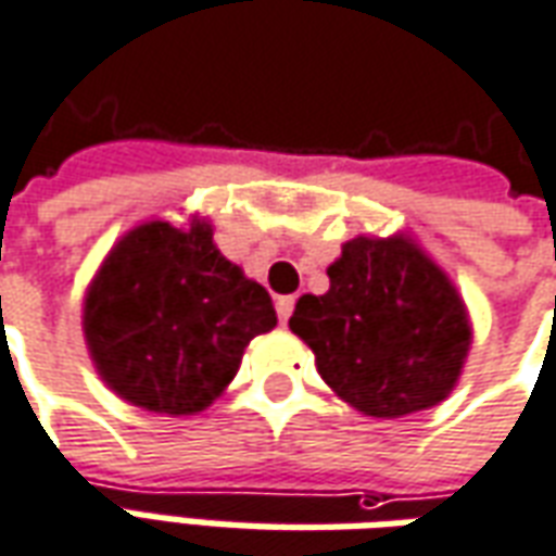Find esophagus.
Here are the masks:
<instances>
[{
  "label": "esophagus",
  "instance_id": "obj_1",
  "mask_svg": "<svg viewBox=\"0 0 556 556\" xmlns=\"http://www.w3.org/2000/svg\"><path fill=\"white\" fill-rule=\"evenodd\" d=\"M291 313H294V298H291V294H286V298H277V316L282 325L289 321Z\"/></svg>",
  "mask_w": 556,
  "mask_h": 556
}]
</instances>
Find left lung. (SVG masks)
I'll return each mask as SVG.
<instances>
[{"label": "left lung", "instance_id": "1", "mask_svg": "<svg viewBox=\"0 0 556 556\" xmlns=\"http://www.w3.org/2000/svg\"><path fill=\"white\" fill-rule=\"evenodd\" d=\"M331 289L304 294L289 328L333 394L372 418L430 409L467 361V306L413 240L355 238L328 267Z\"/></svg>", "mask_w": 556, "mask_h": 556}]
</instances>
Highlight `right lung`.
Masks as SVG:
<instances>
[{
	"label": "right lung",
	"mask_w": 556,
	"mask_h": 556,
	"mask_svg": "<svg viewBox=\"0 0 556 556\" xmlns=\"http://www.w3.org/2000/svg\"><path fill=\"white\" fill-rule=\"evenodd\" d=\"M274 325L265 286L216 250L204 219L131 228L84 301V337L99 376L123 400L165 415L211 406L252 337Z\"/></svg>",
	"instance_id": "add662e5"
}]
</instances>
